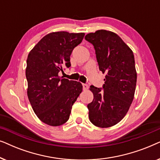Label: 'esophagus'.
<instances>
[{
	"label": "esophagus",
	"mask_w": 160,
	"mask_h": 160,
	"mask_svg": "<svg viewBox=\"0 0 160 160\" xmlns=\"http://www.w3.org/2000/svg\"><path fill=\"white\" fill-rule=\"evenodd\" d=\"M88 88H89L88 84H83V89H84V90H87V89H88Z\"/></svg>",
	"instance_id": "obj_1"
}]
</instances>
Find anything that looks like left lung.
Instances as JSON below:
<instances>
[{
	"instance_id": "1",
	"label": "left lung",
	"mask_w": 160,
	"mask_h": 160,
	"mask_svg": "<svg viewBox=\"0 0 160 160\" xmlns=\"http://www.w3.org/2000/svg\"><path fill=\"white\" fill-rule=\"evenodd\" d=\"M85 39L93 45L100 71L106 73L102 88L90 86L94 98L87 105L89 118L94 125L109 128L123 119L134 98L137 81L134 54L113 32L97 30Z\"/></svg>"
}]
</instances>
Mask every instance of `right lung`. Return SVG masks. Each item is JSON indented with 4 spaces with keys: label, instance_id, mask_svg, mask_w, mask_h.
Returning <instances> with one entry per match:
<instances>
[{
    "label": "right lung",
    "instance_id": "right-lung-1",
    "mask_svg": "<svg viewBox=\"0 0 160 160\" xmlns=\"http://www.w3.org/2000/svg\"><path fill=\"white\" fill-rule=\"evenodd\" d=\"M84 33L51 32L41 39L27 59L28 96L38 119L50 126L69 119L72 106L82 91V84L58 76L62 66L71 67L70 56L82 43Z\"/></svg>",
    "mask_w": 160,
    "mask_h": 160
}]
</instances>
